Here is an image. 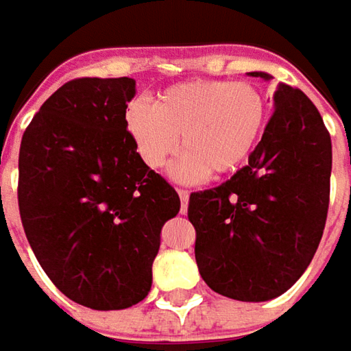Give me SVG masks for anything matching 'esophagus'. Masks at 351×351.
<instances>
[{
	"label": "esophagus",
	"instance_id": "esophagus-1",
	"mask_svg": "<svg viewBox=\"0 0 351 351\" xmlns=\"http://www.w3.org/2000/svg\"><path fill=\"white\" fill-rule=\"evenodd\" d=\"M178 196H180V213H186V206H189V191L178 189Z\"/></svg>",
	"mask_w": 351,
	"mask_h": 351
}]
</instances>
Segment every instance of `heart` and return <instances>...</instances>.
Here are the masks:
<instances>
[{
  "label": "heart",
  "mask_w": 351,
  "mask_h": 351,
  "mask_svg": "<svg viewBox=\"0 0 351 351\" xmlns=\"http://www.w3.org/2000/svg\"><path fill=\"white\" fill-rule=\"evenodd\" d=\"M268 121V103L252 83L193 79L160 91L155 107L136 99L125 113L134 149L151 169L178 151L176 178L198 182L240 171L256 149Z\"/></svg>",
  "instance_id": "1"
}]
</instances>
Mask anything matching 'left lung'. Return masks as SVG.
Instances as JSON below:
<instances>
[{"instance_id": "obj_1", "label": "left lung", "mask_w": 351, "mask_h": 351, "mask_svg": "<svg viewBox=\"0 0 351 351\" xmlns=\"http://www.w3.org/2000/svg\"><path fill=\"white\" fill-rule=\"evenodd\" d=\"M330 173L332 141L316 105L300 89L280 85L248 165L189 198L195 258L208 288L240 302L284 294L318 250Z\"/></svg>"}]
</instances>
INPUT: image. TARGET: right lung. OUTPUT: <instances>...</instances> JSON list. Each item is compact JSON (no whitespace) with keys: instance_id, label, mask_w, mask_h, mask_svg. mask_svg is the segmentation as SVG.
Instances as JSON below:
<instances>
[{"instance_id":"add662e5","label":"right lung","mask_w":351,"mask_h":351,"mask_svg":"<svg viewBox=\"0 0 351 351\" xmlns=\"http://www.w3.org/2000/svg\"><path fill=\"white\" fill-rule=\"evenodd\" d=\"M134 79L81 77L59 87L25 129L17 202L53 284L93 310L147 298L160 228L176 191L151 171L125 125Z\"/></svg>"}]
</instances>
